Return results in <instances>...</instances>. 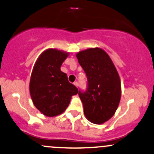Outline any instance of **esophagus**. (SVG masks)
<instances>
[{"mask_svg": "<svg viewBox=\"0 0 154 154\" xmlns=\"http://www.w3.org/2000/svg\"><path fill=\"white\" fill-rule=\"evenodd\" d=\"M73 84H74V85H75V86H76V87H77V86H78V83H77V82H74V83H73Z\"/></svg>", "mask_w": 154, "mask_h": 154, "instance_id": "34e87169", "label": "esophagus"}]
</instances>
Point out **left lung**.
<instances>
[{"mask_svg":"<svg viewBox=\"0 0 154 154\" xmlns=\"http://www.w3.org/2000/svg\"><path fill=\"white\" fill-rule=\"evenodd\" d=\"M86 73L88 90L79 91L86 119L101 125L115 114L121 99L120 77L110 56L100 48H91L76 55Z\"/></svg>","mask_w":154,"mask_h":154,"instance_id":"1","label":"left lung"}]
</instances>
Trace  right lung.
I'll list each match as a JSON object with an SVG mask.
<instances>
[{
	"mask_svg": "<svg viewBox=\"0 0 154 154\" xmlns=\"http://www.w3.org/2000/svg\"><path fill=\"white\" fill-rule=\"evenodd\" d=\"M69 53L55 48L44 51L35 61L29 81V93L35 106L43 115L53 117L66 109L78 90L68 81L61 66Z\"/></svg>",
	"mask_w": 154,
	"mask_h": 154,
	"instance_id": "1",
	"label": "right lung"
}]
</instances>
